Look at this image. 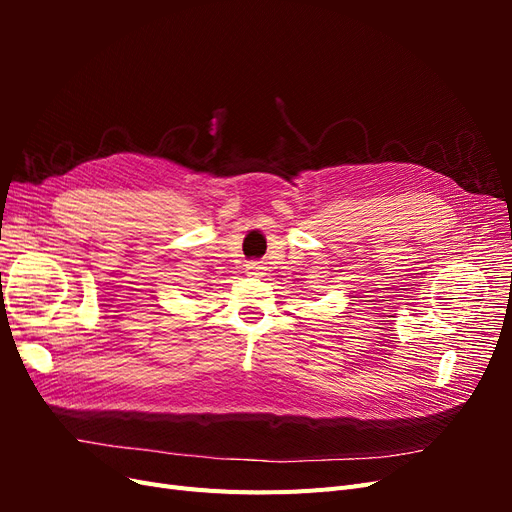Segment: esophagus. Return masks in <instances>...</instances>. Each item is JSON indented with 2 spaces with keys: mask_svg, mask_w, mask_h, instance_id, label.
Listing matches in <instances>:
<instances>
[{
  "mask_svg": "<svg viewBox=\"0 0 512 512\" xmlns=\"http://www.w3.org/2000/svg\"><path fill=\"white\" fill-rule=\"evenodd\" d=\"M262 262H258V260H252V262H247V273L250 275H262Z\"/></svg>",
  "mask_w": 512,
  "mask_h": 512,
  "instance_id": "34e87169",
  "label": "esophagus"
}]
</instances>
